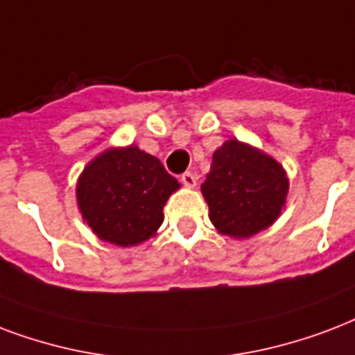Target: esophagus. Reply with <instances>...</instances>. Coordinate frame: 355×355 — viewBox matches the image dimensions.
Returning <instances> with one entry per match:
<instances>
[{"mask_svg": "<svg viewBox=\"0 0 355 355\" xmlns=\"http://www.w3.org/2000/svg\"><path fill=\"white\" fill-rule=\"evenodd\" d=\"M180 182H182L184 186H188V188H193L197 182V177L191 171H186L182 173V177H180Z\"/></svg>", "mask_w": 355, "mask_h": 355, "instance_id": "1", "label": "esophagus"}]
</instances>
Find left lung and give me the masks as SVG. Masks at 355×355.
Here are the masks:
<instances>
[{
    "label": "left lung",
    "mask_w": 355,
    "mask_h": 355,
    "mask_svg": "<svg viewBox=\"0 0 355 355\" xmlns=\"http://www.w3.org/2000/svg\"><path fill=\"white\" fill-rule=\"evenodd\" d=\"M288 180L283 167L250 145L231 139L214 153L201 191L216 229L248 238L277 220Z\"/></svg>",
    "instance_id": "8db88e82"
}]
</instances>
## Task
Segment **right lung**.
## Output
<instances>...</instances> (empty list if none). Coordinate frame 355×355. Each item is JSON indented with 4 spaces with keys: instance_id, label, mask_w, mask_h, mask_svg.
Wrapping results in <instances>:
<instances>
[{
    "instance_id": "obj_1",
    "label": "right lung",
    "mask_w": 355,
    "mask_h": 355,
    "mask_svg": "<svg viewBox=\"0 0 355 355\" xmlns=\"http://www.w3.org/2000/svg\"><path fill=\"white\" fill-rule=\"evenodd\" d=\"M178 186L158 158L137 147L113 148L85 167L78 205L100 240L126 248L158 231L164 205Z\"/></svg>"
}]
</instances>
